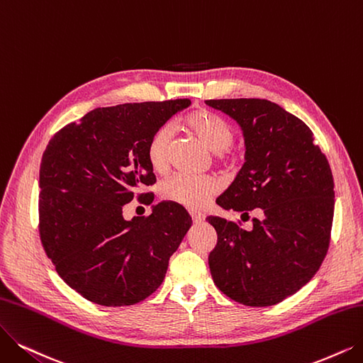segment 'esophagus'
Masks as SVG:
<instances>
[{
	"mask_svg": "<svg viewBox=\"0 0 363 363\" xmlns=\"http://www.w3.org/2000/svg\"><path fill=\"white\" fill-rule=\"evenodd\" d=\"M189 213H191V217H192L194 223H201L202 220H204V214H202V213L195 211V210H191Z\"/></svg>",
	"mask_w": 363,
	"mask_h": 363,
	"instance_id": "1",
	"label": "esophagus"
}]
</instances>
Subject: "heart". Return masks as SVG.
Here are the masks:
<instances>
[{"mask_svg":"<svg viewBox=\"0 0 363 363\" xmlns=\"http://www.w3.org/2000/svg\"><path fill=\"white\" fill-rule=\"evenodd\" d=\"M184 128L204 146L214 152L217 159L228 161V147L234 140L230 126L207 110H195L183 119ZM171 131L167 126L156 129L147 143V161L156 172H165L169 162ZM219 192V182L208 176H186L177 174L161 186L164 199L187 208H201Z\"/></svg>","mask_w":363,"mask_h":363,"instance_id":"obj_1","label":"heart"}]
</instances>
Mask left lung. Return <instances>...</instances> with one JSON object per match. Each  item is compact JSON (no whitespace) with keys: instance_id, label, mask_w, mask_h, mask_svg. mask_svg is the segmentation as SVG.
I'll return each instance as SVG.
<instances>
[{"instance_id":"left-lung-1","label":"left lung","mask_w":363,"mask_h":363,"mask_svg":"<svg viewBox=\"0 0 363 363\" xmlns=\"http://www.w3.org/2000/svg\"><path fill=\"white\" fill-rule=\"evenodd\" d=\"M242 131L245 162L217 206L247 214L253 229L210 216L217 244L208 256L214 284L247 307L296 294L320 268L333 219V177L311 129L268 99H207Z\"/></svg>"}]
</instances>
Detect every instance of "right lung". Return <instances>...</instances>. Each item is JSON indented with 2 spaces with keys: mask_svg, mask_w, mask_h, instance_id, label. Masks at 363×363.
<instances>
[{
  "mask_svg": "<svg viewBox=\"0 0 363 363\" xmlns=\"http://www.w3.org/2000/svg\"><path fill=\"white\" fill-rule=\"evenodd\" d=\"M189 99L95 108L57 131L40 165L38 230L56 272L83 298L123 307L150 296L189 230L184 207L159 202L147 217L123 219V206L156 183L152 134ZM152 192L138 194V201Z\"/></svg>",
  "mask_w": 363,
  "mask_h": 363,
  "instance_id": "obj_1",
  "label": "right lung"
}]
</instances>
